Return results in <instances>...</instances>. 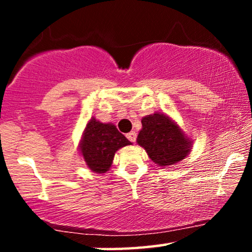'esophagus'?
<instances>
[{
  "mask_svg": "<svg viewBox=\"0 0 252 252\" xmlns=\"http://www.w3.org/2000/svg\"><path fill=\"white\" fill-rule=\"evenodd\" d=\"M126 137H128L130 142H136V137H137V135H136L135 131H130L129 134H126Z\"/></svg>",
  "mask_w": 252,
  "mask_h": 252,
  "instance_id": "obj_1",
  "label": "esophagus"
}]
</instances>
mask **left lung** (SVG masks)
Instances as JSON below:
<instances>
[{
    "mask_svg": "<svg viewBox=\"0 0 252 252\" xmlns=\"http://www.w3.org/2000/svg\"><path fill=\"white\" fill-rule=\"evenodd\" d=\"M141 122L142 129L136 141L158 166H172L189 154L192 141L167 115L155 112Z\"/></svg>",
    "mask_w": 252,
    "mask_h": 252,
    "instance_id": "1",
    "label": "left lung"
}]
</instances>
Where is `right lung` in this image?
I'll use <instances>...</instances> for the list:
<instances>
[{
    "mask_svg": "<svg viewBox=\"0 0 252 252\" xmlns=\"http://www.w3.org/2000/svg\"><path fill=\"white\" fill-rule=\"evenodd\" d=\"M131 142L111 123H102L92 117L86 124L80 141V153L92 172L106 173L114 161L115 153Z\"/></svg>",
    "mask_w": 252,
    "mask_h": 252,
    "instance_id": "obj_1",
    "label": "right lung"
}]
</instances>
